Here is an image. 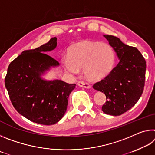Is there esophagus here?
Segmentation results:
<instances>
[{"instance_id": "34e87169", "label": "esophagus", "mask_w": 155, "mask_h": 155, "mask_svg": "<svg viewBox=\"0 0 155 155\" xmlns=\"http://www.w3.org/2000/svg\"><path fill=\"white\" fill-rule=\"evenodd\" d=\"M78 85L80 86V87H85L86 89H90L91 88V86L90 85V84L85 82V81H79L78 82Z\"/></svg>"}]
</instances>
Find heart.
Wrapping results in <instances>:
<instances>
[{"mask_svg":"<svg viewBox=\"0 0 155 155\" xmlns=\"http://www.w3.org/2000/svg\"><path fill=\"white\" fill-rule=\"evenodd\" d=\"M115 62V54L108 44L84 41L70 49L68 57L64 59L65 70L74 74L83 68L84 74L95 81L107 77L112 71Z\"/></svg>","mask_w":155,"mask_h":155,"instance_id":"heart-1","label":"heart"}]
</instances>
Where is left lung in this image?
<instances>
[{
	"label": "left lung",
	"instance_id": "obj_1",
	"mask_svg": "<svg viewBox=\"0 0 155 155\" xmlns=\"http://www.w3.org/2000/svg\"><path fill=\"white\" fill-rule=\"evenodd\" d=\"M103 36L120 61L105 78L94 84L93 88L106 96L102 111L117 116L132 108L140 98L145 83L146 64L135 47L124 44L117 37Z\"/></svg>",
	"mask_w": 155,
	"mask_h": 155
}]
</instances>
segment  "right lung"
Instances as JSON below:
<instances>
[{
  "instance_id": "obj_1",
  "label": "right lung",
  "mask_w": 155,
  "mask_h": 155,
  "mask_svg": "<svg viewBox=\"0 0 155 155\" xmlns=\"http://www.w3.org/2000/svg\"><path fill=\"white\" fill-rule=\"evenodd\" d=\"M57 47V38L35 49L25 51L9 64L5 85L15 110L30 121L56 124L67 110L68 97L76 84L41 78L59 63L46 54Z\"/></svg>"
}]
</instances>
